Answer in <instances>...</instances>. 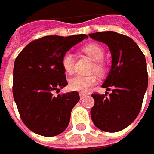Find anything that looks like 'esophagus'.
<instances>
[{"label": "esophagus", "instance_id": "obj_1", "mask_svg": "<svg viewBox=\"0 0 154 154\" xmlns=\"http://www.w3.org/2000/svg\"><path fill=\"white\" fill-rule=\"evenodd\" d=\"M86 96V94L85 93H82V92H80V99H83L84 98V97Z\"/></svg>", "mask_w": 154, "mask_h": 154}]
</instances>
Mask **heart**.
Returning <instances> with one entry per match:
<instances>
[{
  "instance_id": "1",
  "label": "heart",
  "mask_w": 154,
  "mask_h": 154,
  "mask_svg": "<svg viewBox=\"0 0 154 154\" xmlns=\"http://www.w3.org/2000/svg\"><path fill=\"white\" fill-rule=\"evenodd\" d=\"M83 51L90 57H92L94 61H96L93 66V70L102 74L103 72V63L102 59L103 57V48L98 44L90 43L86 44L83 47ZM62 68L67 74H72L74 68V56L70 52L67 51L63 54L61 60ZM98 82V78L95 75H75L72 77L68 81V86L71 90L76 92H86L91 86L96 85Z\"/></svg>"
}]
</instances>
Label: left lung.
Segmentation results:
<instances>
[{
    "instance_id": "1",
    "label": "left lung",
    "mask_w": 154,
    "mask_h": 154,
    "mask_svg": "<svg viewBox=\"0 0 154 154\" xmlns=\"http://www.w3.org/2000/svg\"><path fill=\"white\" fill-rule=\"evenodd\" d=\"M89 37L108 45L112 56L110 71L102 87L112 92L105 95L92 93L95 103L91 117L99 129L118 132L131 124L141 109L148 84L145 56L125 35L103 32L91 33Z\"/></svg>"
}]
</instances>
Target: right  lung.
Here are the masks:
<instances>
[{
  "instance_id": "obj_1",
  "label": "right lung",
  "mask_w": 154,
  "mask_h": 154,
  "mask_svg": "<svg viewBox=\"0 0 154 154\" xmlns=\"http://www.w3.org/2000/svg\"><path fill=\"white\" fill-rule=\"evenodd\" d=\"M86 34L70 37L45 36L33 40L16 57L13 94L21 120L30 130L43 136H55L68 127L78 92L53 95L68 85L61 60L64 53Z\"/></svg>"
}]
</instances>
